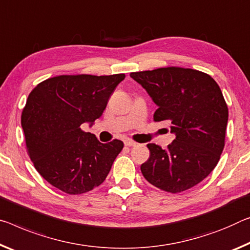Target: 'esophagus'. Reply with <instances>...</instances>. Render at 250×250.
Masks as SVG:
<instances>
[{"instance_id":"obj_1","label":"esophagus","mask_w":250,"mask_h":250,"mask_svg":"<svg viewBox=\"0 0 250 250\" xmlns=\"http://www.w3.org/2000/svg\"><path fill=\"white\" fill-rule=\"evenodd\" d=\"M136 145H137V142H134L130 139L125 140V146H134Z\"/></svg>"}]
</instances>
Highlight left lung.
I'll return each mask as SVG.
<instances>
[{
	"label": "left lung",
	"instance_id": "obj_1",
	"mask_svg": "<svg viewBox=\"0 0 250 250\" xmlns=\"http://www.w3.org/2000/svg\"><path fill=\"white\" fill-rule=\"evenodd\" d=\"M158 105L154 121H167L176 139L162 149L146 145L150 157L141 165L154 187L177 193L210 173L225 146L228 108L219 85L207 73L168 66L130 73Z\"/></svg>",
	"mask_w": 250,
	"mask_h": 250
}]
</instances>
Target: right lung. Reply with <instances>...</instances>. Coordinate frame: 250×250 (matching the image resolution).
Returning <instances> with one entry per match:
<instances>
[{
  "instance_id": "right-lung-1",
  "label": "right lung",
  "mask_w": 250,
  "mask_h": 250,
  "mask_svg": "<svg viewBox=\"0 0 250 250\" xmlns=\"http://www.w3.org/2000/svg\"><path fill=\"white\" fill-rule=\"evenodd\" d=\"M125 75H59L35 86L21 125L27 152L44 179L69 195H80L105 180L124 142L102 144L83 124L100 118Z\"/></svg>"
}]
</instances>
